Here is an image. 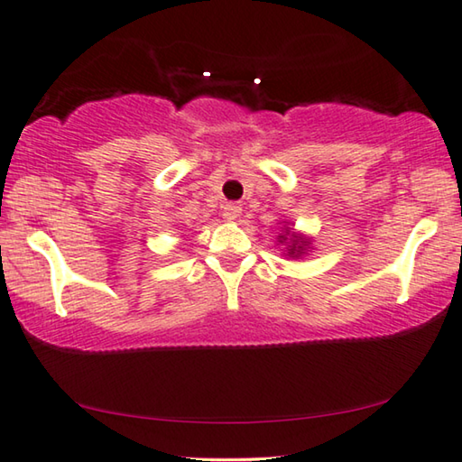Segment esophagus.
<instances>
[{"label": "esophagus", "instance_id": "34e87169", "mask_svg": "<svg viewBox=\"0 0 462 462\" xmlns=\"http://www.w3.org/2000/svg\"><path fill=\"white\" fill-rule=\"evenodd\" d=\"M239 215H241V204L226 202L223 207V218H226V221H237Z\"/></svg>", "mask_w": 462, "mask_h": 462}]
</instances>
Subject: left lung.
I'll return each instance as SVG.
<instances>
[{"mask_svg": "<svg viewBox=\"0 0 462 462\" xmlns=\"http://www.w3.org/2000/svg\"><path fill=\"white\" fill-rule=\"evenodd\" d=\"M279 244H287V255L289 258H300L305 252H308V245H310V239L303 237L301 233H295L293 229L289 231V226L285 229V233H281L279 236Z\"/></svg>", "mask_w": 462, "mask_h": 462, "instance_id": "left-lung-1", "label": "left lung"}]
</instances>
